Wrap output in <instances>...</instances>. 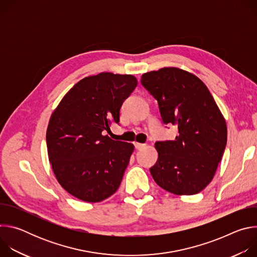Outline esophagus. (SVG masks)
Masks as SVG:
<instances>
[{"instance_id": "1", "label": "esophagus", "mask_w": 257, "mask_h": 257, "mask_svg": "<svg viewBox=\"0 0 257 257\" xmlns=\"http://www.w3.org/2000/svg\"><path fill=\"white\" fill-rule=\"evenodd\" d=\"M134 146H135L136 150H142L143 148H145V144L139 143V142H134Z\"/></svg>"}]
</instances>
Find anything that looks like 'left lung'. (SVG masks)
Segmentation results:
<instances>
[{
    "mask_svg": "<svg viewBox=\"0 0 257 257\" xmlns=\"http://www.w3.org/2000/svg\"><path fill=\"white\" fill-rule=\"evenodd\" d=\"M141 84L159 103L164 124L178 126L175 140L156 142L150 169L157 184L177 195H192L212 180L227 144L226 121L205 84L174 67L145 73Z\"/></svg>",
    "mask_w": 257,
    "mask_h": 257,
    "instance_id": "1",
    "label": "left lung"
}]
</instances>
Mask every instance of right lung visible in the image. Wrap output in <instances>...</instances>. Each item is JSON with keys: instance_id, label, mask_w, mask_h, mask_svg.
<instances>
[{"instance_id": "1", "label": "right lung", "mask_w": 257, "mask_h": 257, "mask_svg": "<svg viewBox=\"0 0 257 257\" xmlns=\"http://www.w3.org/2000/svg\"><path fill=\"white\" fill-rule=\"evenodd\" d=\"M137 86L132 75L102 72L85 77L63 97L47 130L49 160L71 195L99 202L119 188L134 145L102 132L120 122V108Z\"/></svg>"}]
</instances>
